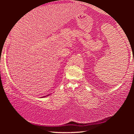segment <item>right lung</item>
<instances>
[{
    "mask_svg": "<svg viewBox=\"0 0 134 134\" xmlns=\"http://www.w3.org/2000/svg\"><path fill=\"white\" fill-rule=\"evenodd\" d=\"M48 95H49V94H48ZM44 97H45V96H44Z\"/></svg>",
    "mask_w": 134,
    "mask_h": 134,
    "instance_id": "obj_1",
    "label": "right lung"
}]
</instances>
